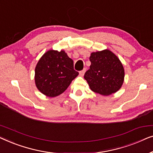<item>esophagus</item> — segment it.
Here are the masks:
<instances>
[{
  "label": "esophagus",
  "instance_id": "obj_1",
  "mask_svg": "<svg viewBox=\"0 0 153 153\" xmlns=\"http://www.w3.org/2000/svg\"><path fill=\"white\" fill-rule=\"evenodd\" d=\"M85 71H86V68H84L82 71H81L79 72V75H80L82 77L84 76V75L85 74Z\"/></svg>",
  "mask_w": 153,
  "mask_h": 153
}]
</instances>
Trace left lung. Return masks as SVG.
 Returning <instances> with one entry per match:
<instances>
[{"instance_id": "1", "label": "left lung", "mask_w": 153, "mask_h": 153, "mask_svg": "<svg viewBox=\"0 0 153 153\" xmlns=\"http://www.w3.org/2000/svg\"><path fill=\"white\" fill-rule=\"evenodd\" d=\"M90 68L85 79L90 89L102 96H109L120 89L124 82L125 71L119 58L108 49L91 53Z\"/></svg>"}]
</instances>
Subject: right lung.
<instances>
[{
    "label": "right lung",
    "instance_id": "right-lung-1",
    "mask_svg": "<svg viewBox=\"0 0 153 153\" xmlns=\"http://www.w3.org/2000/svg\"><path fill=\"white\" fill-rule=\"evenodd\" d=\"M34 72L36 88L50 98L64 92L79 75L74 70L73 59L62 50L46 51L38 61Z\"/></svg>",
    "mask_w": 153,
    "mask_h": 153
}]
</instances>
